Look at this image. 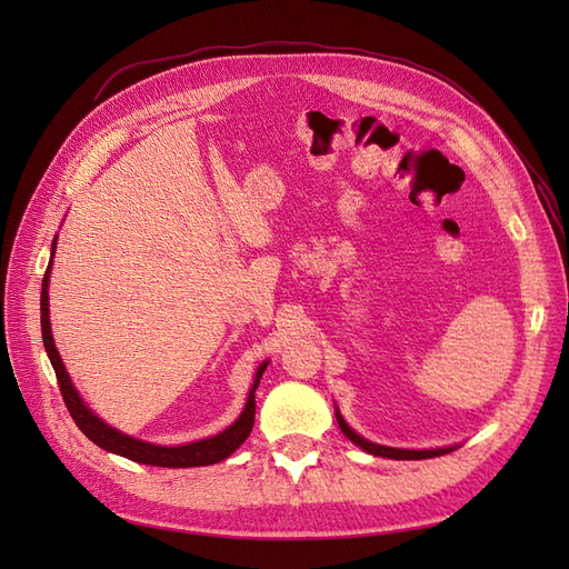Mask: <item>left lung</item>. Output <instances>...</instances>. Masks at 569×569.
Instances as JSON below:
<instances>
[{"label":"left lung","instance_id":"obj_1","mask_svg":"<svg viewBox=\"0 0 569 569\" xmlns=\"http://www.w3.org/2000/svg\"><path fill=\"white\" fill-rule=\"evenodd\" d=\"M337 422H339V429L343 435H347L356 446H360V449L372 453V456H382V458H393V460H425V458H437V456H443V453H451L456 451L453 446H449V449H432V451H408V449H391V446H380V443H372L368 439H363L360 435H356L353 429L343 422L341 412L337 410Z\"/></svg>","mask_w":569,"mask_h":569}]
</instances>
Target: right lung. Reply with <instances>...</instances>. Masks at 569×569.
<instances>
[{"label":"right lung","mask_w":569,"mask_h":569,"mask_svg":"<svg viewBox=\"0 0 569 569\" xmlns=\"http://www.w3.org/2000/svg\"><path fill=\"white\" fill-rule=\"evenodd\" d=\"M54 249H57V239H54V247H51V258H54ZM49 270H51V261H49L47 272H44L42 297H40L42 341H44V351L51 360V368H54V372H57L63 403H66L68 412H71V418L76 420L78 429L84 437L94 441L99 449H104L109 453L123 456L128 460L142 462V465H157V468H201V465H213V462H220V460H226L228 456H232L239 449V446L244 443V439L251 435L253 418H256V396H253V391L258 389V382H261V375L268 368V360H266V363L258 366V370H256V380L249 389V399H247L242 416H239L228 429H222V432L216 435V437L192 441V443H184V446H157V443L132 439L123 432H118V429L109 427L104 420L97 418L94 412L88 406H84V401L80 399V393L76 391L71 377H68V372L63 368V360H61V356L54 347V337H51L49 295H47Z\"/></svg>","instance_id":"right-lung-1"}]
</instances>
